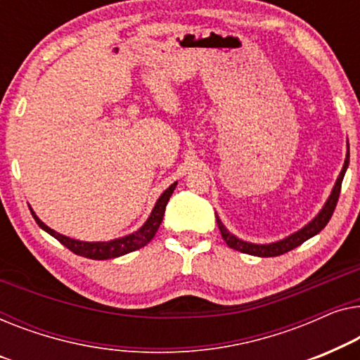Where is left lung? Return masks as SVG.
I'll return each mask as SVG.
<instances>
[{"label":"left lung","instance_id":"1","mask_svg":"<svg viewBox=\"0 0 360 360\" xmlns=\"http://www.w3.org/2000/svg\"><path fill=\"white\" fill-rule=\"evenodd\" d=\"M347 165H349V150H347L346 161H344V166L341 169V174H339L336 184H334V187H333L330 199H328V202L325 204V207H323V210L320 212V214H318V217H315L313 221H310V224H308L305 229H302L300 231L293 233V235L285 238V240L277 241V243H271V245H252V243L241 241V240H238L236 236H233L231 233L225 229L219 217H217V224H219L221 238H224L226 245L233 248V250H236L240 252H246V255L259 256V257L281 256V255H283V252L292 251L293 248L300 246L302 243H305L308 240V238L315 236L316 233H320L328 225V221H330L334 209H336V204H338V199H339V192H341L342 178H344V173H346V169H347Z\"/></svg>","mask_w":360,"mask_h":360}]
</instances>
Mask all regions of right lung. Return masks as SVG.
Instances as JSON below:
<instances>
[{
	"instance_id": "1",
	"label": "right lung",
	"mask_w": 360,
	"mask_h": 360,
	"mask_svg": "<svg viewBox=\"0 0 360 360\" xmlns=\"http://www.w3.org/2000/svg\"><path fill=\"white\" fill-rule=\"evenodd\" d=\"M176 184H178V182L171 184L168 189L161 194L158 202H156L153 212H151L150 219L146 220V224L141 226L139 231L131 233V235H129V236L119 238V240L108 241V243H86V241L72 240V238L60 235V233L53 231L52 229H49L47 225L42 224V221L37 219V215L34 214L32 209H30V214H32L34 220L37 221V225L40 226V229L47 231L49 235H52L53 238H57V240L62 243L63 246H67L70 251L75 252V255L89 257V259H112V257H119V256L127 255V252L140 250V248L146 246L151 240H153L155 233L158 231L161 221H163L166 204H168L169 197L173 195Z\"/></svg>"
}]
</instances>
